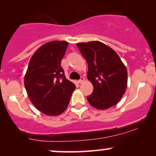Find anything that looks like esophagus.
Listing matches in <instances>:
<instances>
[{
  "mask_svg": "<svg viewBox=\"0 0 156 156\" xmlns=\"http://www.w3.org/2000/svg\"><path fill=\"white\" fill-rule=\"evenodd\" d=\"M84 81V78L83 76H80V79L78 80V82H79L80 83H83V82Z\"/></svg>",
  "mask_w": 156,
  "mask_h": 156,
  "instance_id": "34e87169",
  "label": "esophagus"
}]
</instances>
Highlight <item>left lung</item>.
<instances>
[{"label": "left lung", "instance_id": "1", "mask_svg": "<svg viewBox=\"0 0 156 156\" xmlns=\"http://www.w3.org/2000/svg\"><path fill=\"white\" fill-rule=\"evenodd\" d=\"M77 46L88 64L87 78L94 87L87 101L101 110L117 104L128 82L127 69L119 55L98 41L78 43Z\"/></svg>", "mask_w": 156, "mask_h": 156}]
</instances>
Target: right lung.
<instances>
[{
    "label": "right lung",
    "instance_id": "right-lung-1",
    "mask_svg": "<svg viewBox=\"0 0 156 156\" xmlns=\"http://www.w3.org/2000/svg\"><path fill=\"white\" fill-rule=\"evenodd\" d=\"M68 42H48L32 55L24 78L30 100L44 114L56 116L67 108L76 86L66 78L61 62Z\"/></svg>",
    "mask_w": 156,
    "mask_h": 156
}]
</instances>
